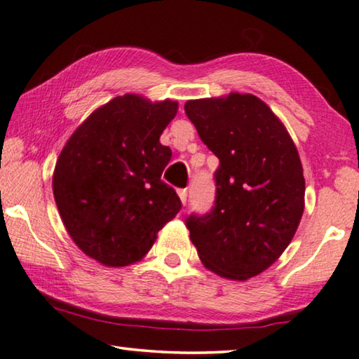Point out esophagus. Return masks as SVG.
Returning a JSON list of instances; mask_svg holds the SVG:
<instances>
[{"instance_id":"1","label":"esophagus","mask_w":359,"mask_h":359,"mask_svg":"<svg viewBox=\"0 0 359 359\" xmlns=\"http://www.w3.org/2000/svg\"><path fill=\"white\" fill-rule=\"evenodd\" d=\"M177 194H179V196H180V201H182V205H187V189H180L179 191H177Z\"/></svg>"}]
</instances>
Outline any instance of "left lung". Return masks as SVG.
Masks as SVG:
<instances>
[{
    "label": "left lung",
    "instance_id": "1",
    "mask_svg": "<svg viewBox=\"0 0 359 359\" xmlns=\"http://www.w3.org/2000/svg\"><path fill=\"white\" fill-rule=\"evenodd\" d=\"M185 114L219 158L211 212L187 219L205 267L247 280L279 259L304 210L298 149L285 126L250 93L189 100Z\"/></svg>",
    "mask_w": 359,
    "mask_h": 359
}]
</instances>
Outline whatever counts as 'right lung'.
<instances>
[{
  "label": "right lung",
  "mask_w": 359,
  "mask_h": 359,
  "mask_svg": "<svg viewBox=\"0 0 359 359\" xmlns=\"http://www.w3.org/2000/svg\"><path fill=\"white\" fill-rule=\"evenodd\" d=\"M172 100L126 93L95 109L56 161L53 195L64 227L88 258L108 267L140 261L182 203L161 174L172 151L159 137Z\"/></svg>",
  "instance_id": "right-lung-1"
}]
</instances>
